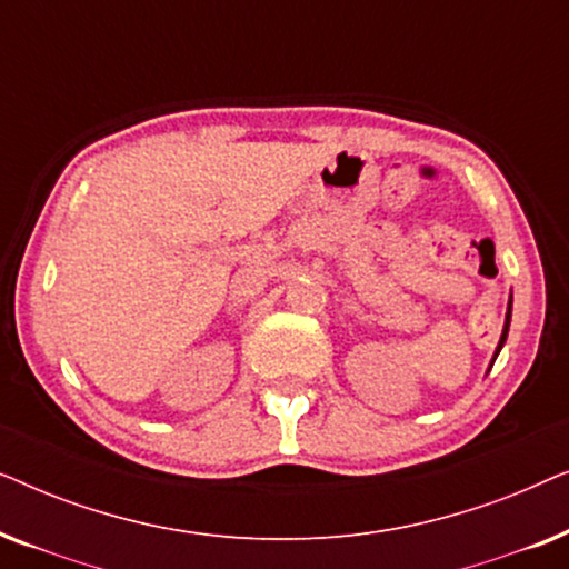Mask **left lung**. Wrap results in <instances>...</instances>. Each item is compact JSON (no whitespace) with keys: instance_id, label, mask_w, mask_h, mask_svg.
Segmentation results:
<instances>
[{"instance_id":"obj_1","label":"left lung","mask_w":569,"mask_h":569,"mask_svg":"<svg viewBox=\"0 0 569 569\" xmlns=\"http://www.w3.org/2000/svg\"><path fill=\"white\" fill-rule=\"evenodd\" d=\"M508 326H510V313H508V321H505V329H502V339H500V345H497L495 360H497V355H500V349H502V345H505V339H508ZM495 360H492V362H495Z\"/></svg>"}]
</instances>
